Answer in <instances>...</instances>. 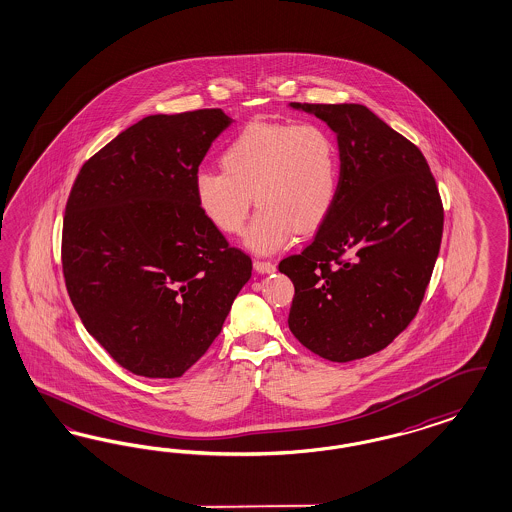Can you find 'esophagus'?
Returning <instances> with one entry per match:
<instances>
[{
  "label": "esophagus",
  "instance_id": "34e87169",
  "mask_svg": "<svg viewBox=\"0 0 512 512\" xmlns=\"http://www.w3.org/2000/svg\"><path fill=\"white\" fill-rule=\"evenodd\" d=\"M253 268L257 270V272H261V274H270V272H274L276 270V265L274 263H270V261H253Z\"/></svg>",
  "mask_w": 512,
  "mask_h": 512
}]
</instances>
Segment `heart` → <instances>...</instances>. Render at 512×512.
I'll list each match as a JSON object with an SVG mask.
<instances>
[{"mask_svg":"<svg viewBox=\"0 0 512 512\" xmlns=\"http://www.w3.org/2000/svg\"><path fill=\"white\" fill-rule=\"evenodd\" d=\"M220 172H198L194 200L223 234L246 225L251 196L259 206L246 246L274 253L295 229H318L335 206L340 157L331 132L318 123H257L240 130L219 157Z\"/></svg>","mask_w":512,"mask_h":512,"instance_id":"heart-1","label":"heart"}]
</instances>
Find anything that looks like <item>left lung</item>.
<instances>
[{"instance_id": "8db88e82", "label": "left lung", "mask_w": 512, "mask_h": 512, "mask_svg": "<svg viewBox=\"0 0 512 512\" xmlns=\"http://www.w3.org/2000/svg\"><path fill=\"white\" fill-rule=\"evenodd\" d=\"M336 134L335 206L280 263L295 285L289 329L319 357L384 350L418 314L441 249V194L422 151L361 104H291Z\"/></svg>"}]
</instances>
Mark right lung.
<instances>
[{"mask_svg":"<svg viewBox=\"0 0 512 512\" xmlns=\"http://www.w3.org/2000/svg\"><path fill=\"white\" fill-rule=\"evenodd\" d=\"M232 123L221 109L149 115L90 157L71 187L62 270L85 329L123 369L179 378L208 352L251 278L194 200Z\"/></svg>","mask_w":512,"mask_h":512,"instance_id":"obj_1","label":"right lung"}]
</instances>
